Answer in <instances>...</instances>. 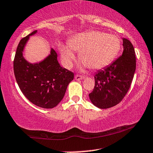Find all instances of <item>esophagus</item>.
<instances>
[{
	"label": "esophagus",
	"mask_w": 153,
	"mask_h": 153,
	"mask_svg": "<svg viewBox=\"0 0 153 153\" xmlns=\"http://www.w3.org/2000/svg\"><path fill=\"white\" fill-rule=\"evenodd\" d=\"M75 80H83V79L85 78V76H82V75H76L75 77Z\"/></svg>",
	"instance_id": "obj_1"
}]
</instances>
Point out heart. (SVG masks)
Masks as SVG:
<instances>
[{
  "instance_id": "obj_1",
  "label": "heart",
  "mask_w": 153,
  "mask_h": 153,
  "mask_svg": "<svg viewBox=\"0 0 153 153\" xmlns=\"http://www.w3.org/2000/svg\"><path fill=\"white\" fill-rule=\"evenodd\" d=\"M121 48L120 38L115 35L98 30H91L75 35L68 45H60V54L64 65L71 68L75 55L78 53L82 65L93 70L100 69L111 63Z\"/></svg>"
}]
</instances>
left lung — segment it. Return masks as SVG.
<instances>
[{
	"label": "left lung",
	"mask_w": 153,
	"mask_h": 153,
	"mask_svg": "<svg viewBox=\"0 0 153 153\" xmlns=\"http://www.w3.org/2000/svg\"><path fill=\"white\" fill-rule=\"evenodd\" d=\"M123 46L122 56L95 75V87L89 97L92 103L101 109L120 102L132 83L136 68L135 49L126 38H123Z\"/></svg>",
	"instance_id": "1"
}]
</instances>
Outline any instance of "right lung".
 Wrapping results in <instances>:
<instances>
[{
    "instance_id": "right-lung-1",
    "label": "right lung",
    "mask_w": 153,
    "mask_h": 153,
    "mask_svg": "<svg viewBox=\"0 0 153 153\" xmlns=\"http://www.w3.org/2000/svg\"><path fill=\"white\" fill-rule=\"evenodd\" d=\"M34 30L22 38L13 61L14 74L20 89L32 103L43 108H53L63 98L68 85L74 78L71 71L60 66L53 48L39 62H27L23 57L24 48Z\"/></svg>"
}]
</instances>
